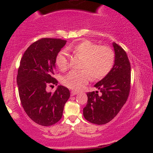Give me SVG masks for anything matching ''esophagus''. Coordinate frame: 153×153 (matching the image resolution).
I'll use <instances>...</instances> for the list:
<instances>
[{
	"label": "esophagus",
	"mask_w": 153,
	"mask_h": 153,
	"mask_svg": "<svg viewBox=\"0 0 153 153\" xmlns=\"http://www.w3.org/2000/svg\"><path fill=\"white\" fill-rule=\"evenodd\" d=\"M71 96H75V95L78 94V92L75 91H72L71 92Z\"/></svg>",
	"instance_id": "34e87169"
}]
</instances>
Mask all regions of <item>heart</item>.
I'll return each mask as SVG.
<instances>
[{
  "label": "heart",
  "instance_id": "obj_1",
  "mask_svg": "<svg viewBox=\"0 0 153 153\" xmlns=\"http://www.w3.org/2000/svg\"><path fill=\"white\" fill-rule=\"evenodd\" d=\"M68 50L76 57L82 58L80 71H71L62 78V84L69 88L79 91L85 86L91 78L94 80L103 79L109 73L114 63V53L111 48L89 40H83ZM55 63L59 71L65 72L70 63L65 52L57 54Z\"/></svg>",
  "mask_w": 153,
  "mask_h": 153
}]
</instances>
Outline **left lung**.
Instances as JSON below:
<instances>
[{
	"label": "left lung",
	"instance_id": "left-lung-1",
	"mask_svg": "<svg viewBox=\"0 0 153 153\" xmlns=\"http://www.w3.org/2000/svg\"><path fill=\"white\" fill-rule=\"evenodd\" d=\"M114 65L108 75L94 85L99 91L87 93V105L83 116L93 124H105L118 114L125 104L131 87V66L122 47L113 43Z\"/></svg>",
	"mask_w": 153,
	"mask_h": 153
}]
</instances>
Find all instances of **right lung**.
Wrapping results in <instances>:
<instances>
[{
    "instance_id": "obj_1",
    "label": "right lung",
    "mask_w": 153,
    "mask_h": 153,
    "mask_svg": "<svg viewBox=\"0 0 153 153\" xmlns=\"http://www.w3.org/2000/svg\"><path fill=\"white\" fill-rule=\"evenodd\" d=\"M66 40L42 38L35 42L23 54L17 75L19 94L26 114L42 126L56 124L62 117L65 104L70 97L68 88L58 85L52 94L46 88L57 85L53 78L55 59Z\"/></svg>"
}]
</instances>
